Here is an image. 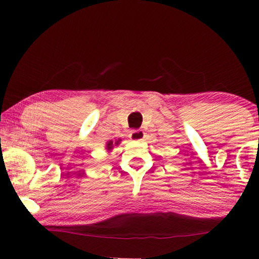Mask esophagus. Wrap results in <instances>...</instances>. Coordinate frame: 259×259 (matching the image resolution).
Instances as JSON below:
<instances>
[{"instance_id":"obj_1","label":"esophagus","mask_w":259,"mask_h":259,"mask_svg":"<svg viewBox=\"0 0 259 259\" xmlns=\"http://www.w3.org/2000/svg\"><path fill=\"white\" fill-rule=\"evenodd\" d=\"M129 137L131 140H136V142H139L142 140L144 137H145V133L143 130H133L129 135Z\"/></svg>"}]
</instances>
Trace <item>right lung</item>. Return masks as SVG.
Instances as JSON below:
<instances>
[{"label": "right lung", "mask_w": 259, "mask_h": 259, "mask_svg": "<svg viewBox=\"0 0 259 259\" xmlns=\"http://www.w3.org/2000/svg\"><path fill=\"white\" fill-rule=\"evenodd\" d=\"M121 143V139L119 138V139H116L115 142H113V140H109V142H107L106 143V150H107V152H112V150L114 148V146H117L119 145V144Z\"/></svg>", "instance_id": "1"}]
</instances>
